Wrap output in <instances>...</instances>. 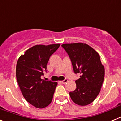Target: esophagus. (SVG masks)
Here are the masks:
<instances>
[{"label":"esophagus","mask_w":121,"mask_h":121,"mask_svg":"<svg viewBox=\"0 0 121 121\" xmlns=\"http://www.w3.org/2000/svg\"><path fill=\"white\" fill-rule=\"evenodd\" d=\"M60 82L61 83H63V84H65V83H66L68 82V80L66 79L64 80H62V81H60Z\"/></svg>","instance_id":"1"}]
</instances>
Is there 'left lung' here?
Instances as JSON below:
<instances>
[{
    "mask_svg": "<svg viewBox=\"0 0 121 121\" xmlns=\"http://www.w3.org/2000/svg\"><path fill=\"white\" fill-rule=\"evenodd\" d=\"M69 55L74 72L80 73L75 81L77 88L70 92L74 103L81 106L90 104L99 94L103 83L105 68L99 53L91 46L83 43L63 44Z\"/></svg>",
    "mask_w": 121,
    "mask_h": 121,
    "instance_id": "left-lung-1",
    "label": "left lung"
}]
</instances>
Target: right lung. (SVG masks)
<instances>
[{
  "mask_svg": "<svg viewBox=\"0 0 121 121\" xmlns=\"http://www.w3.org/2000/svg\"><path fill=\"white\" fill-rule=\"evenodd\" d=\"M60 44H38L30 48L19 58L16 78L22 95L29 104L43 109L51 104L58 83L41 79L49 57Z\"/></svg>",
  "mask_w": 121,
  "mask_h": 121,
  "instance_id": "1",
  "label": "right lung"
}]
</instances>
